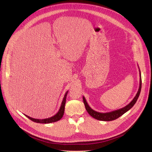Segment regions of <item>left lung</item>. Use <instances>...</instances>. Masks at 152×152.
I'll list each match as a JSON object with an SVG mask.
<instances>
[{"mask_svg":"<svg viewBox=\"0 0 152 152\" xmlns=\"http://www.w3.org/2000/svg\"><path fill=\"white\" fill-rule=\"evenodd\" d=\"M140 70V68H139ZM140 86H139V89L138 91H137V93L136 94L135 97L133 98V99L131 101V102L129 103L127 105H126V107H124V108H122L121 109H118L117 110H114V111L110 112H107V113H100L98 112L94 111V110L92 109L86 102V99L85 98L84 96H83V102L85 105L86 109L87 110V112H88V113L90 115L91 117H93L96 120H99V121H114L115 119L118 118V117H120L122 116L123 114L127 112L128 110H129L136 103V101L139 98V96L141 92V72L140 70Z\"/></svg>","mask_w":152,"mask_h":152,"instance_id":"1","label":"left lung"}]
</instances>
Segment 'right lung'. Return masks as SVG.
I'll use <instances>...</instances> for the list:
<instances>
[{
	"instance_id": "obj_1",
	"label": "right lung",
	"mask_w": 152,
	"mask_h": 152,
	"mask_svg": "<svg viewBox=\"0 0 152 152\" xmlns=\"http://www.w3.org/2000/svg\"><path fill=\"white\" fill-rule=\"evenodd\" d=\"M68 93V91H67L66 92L65 96H64V98L63 99L61 107H60V108H59V111L58 112V113L56 114H55L54 115H53V117H50L49 118H44V119H37V118H31L28 115H25L26 117H28L29 119H30L31 121H34L35 122H37V123H40V124H49V123L55 122H57V121H59L63 117L64 112H65V106L66 98V96H67Z\"/></svg>"
}]
</instances>
